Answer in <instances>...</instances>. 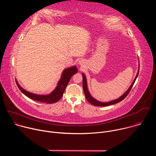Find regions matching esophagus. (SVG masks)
Returning <instances> with one entry per match:
<instances>
[{"instance_id":"obj_1","label":"esophagus","mask_w":156,"mask_h":156,"mask_svg":"<svg viewBox=\"0 0 156 156\" xmlns=\"http://www.w3.org/2000/svg\"><path fill=\"white\" fill-rule=\"evenodd\" d=\"M83 63H84V61H83V60H79V62H78V64H79V65H80L81 66H82V65H83Z\"/></svg>"}]
</instances>
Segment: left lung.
Returning <instances> with one entry per match:
<instances>
[{
  "label": "left lung",
  "instance_id": "left-lung-1",
  "mask_svg": "<svg viewBox=\"0 0 156 156\" xmlns=\"http://www.w3.org/2000/svg\"><path fill=\"white\" fill-rule=\"evenodd\" d=\"M139 70H140V65L138 66V72H137V74H136V76L135 78L134 79V80H133V83H131V84L130 85V86L128 89V90L123 95H122L120 98H119L117 99L111 101H109V102H101L99 101H98L97 99H94L91 95L90 91H89V90H88V88H87V80H86V78L85 76V75L84 73H82V76H83V91H84V94H85V96H86V98L87 101L90 103H91L92 105H94L95 106H100V107H105V106L113 105V104H117V103L122 101L123 99H124L126 98V96L128 94L130 90H131V88H132L133 84H134V83H135L138 76Z\"/></svg>",
  "mask_w": 156,
  "mask_h": 156
}]
</instances>
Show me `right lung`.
Here are the masks:
<instances>
[{
    "label": "right lung",
    "instance_id": "right-lung-1",
    "mask_svg": "<svg viewBox=\"0 0 156 156\" xmlns=\"http://www.w3.org/2000/svg\"><path fill=\"white\" fill-rule=\"evenodd\" d=\"M77 72L78 69L75 65L64 69V70L62 72L60 79L57 83V86L52 92L47 95H39L28 92L24 90L23 87H21L16 80V83L20 90L28 98L42 103L53 104L60 99L65 90L66 86L68 85L69 81L71 79V77Z\"/></svg>",
    "mask_w": 156,
    "mask_h": 156
}]
</instances>
